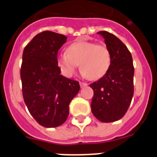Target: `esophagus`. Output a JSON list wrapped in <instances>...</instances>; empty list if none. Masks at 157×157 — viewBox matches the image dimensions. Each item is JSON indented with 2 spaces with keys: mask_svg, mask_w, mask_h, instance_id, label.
<instances>
[{
  "mask_svg": "<svg viewBox=\"0 0 157 157\" xmlns=\"http://www.w3.org/2000/svg\"><path fill=\"white\" fill-rule=\"evenodd\" d=\"M80 86L82 87H82H86V86H88V84H87V83H85V82H80Z\"/></svg>",
  "mask_w": 157,
  "mask_h": 157,
  "instance_id": "obj_1",
  "label": "esophagus"
}]
</instances>
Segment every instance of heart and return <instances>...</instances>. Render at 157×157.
<instances>
[{"instance_id":"1","label":"heart","mask_w":157,"mask_h":157,"mask_svg":"<svg viewBox=\"0 0 157 157\" xmlns=\"http://www.w3.org/2000/svg\"><path fill=\"white\" fill-rule=\"evenodd\" d=\"M67 52L57 57L58 67L66 77H71L78 64L82 75L92 80L103 77L110 67L111 53L105 45L78 41L67 47Z\"/></svg>"}]
</instances>
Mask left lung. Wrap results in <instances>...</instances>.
<instances>
[{
	"instance_id": "obj_1",
	"label": "left lung",
	"mask_w": 157,
	"mask_h": 157,
	"mask_svg": "<svg viewBox=\"0 0 157 157\" xmlns=\"http://www.w3.org/2000/svg\"><path fill=\"white\" fill-rule=\"evenodd\" d=\"M111 53V65L106 74L91 83L94 90L91 111L98 120L111 123L120 120L126 114L134 95L132 56L114 34L99 31Z\"/></svg>"
}]
</instances>
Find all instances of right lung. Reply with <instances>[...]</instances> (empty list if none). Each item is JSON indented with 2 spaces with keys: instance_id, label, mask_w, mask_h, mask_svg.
<instances>
[{
  "instance_id": "add662e5",
  "label": "right lung",
  "mask_w": 157,
  "mask_h": 157,
  "mask_svg": "<svg viewBox=\"0 0 157 157\" xmlns=\"http://www.w3.org/2000/svg\"><path fill=\"white\" fill-rule=\"evenodd\" d=\"M66 41V36L46 30L23 50L20 77L24 102L34 120L47 128L66 121L69 104L80 90L78 82L60 75L58 67V51Z\"/></svg>"
}]
</instances>
